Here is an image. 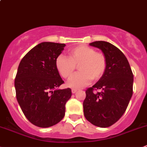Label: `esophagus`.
<instances>
[{"label":"esophagus","mask_w":147,"mask_h":147,"mask_svg":"<svg viewBox=\"0 0 147 147\" xmlns=\"http://www.w3.org/2000/svg\"><path fill=\"white\" fill-rule=\"evenodd\" d=\"M71 92H72V93H76V92H77V90H76V89H72V90H71Z\"/></svg>","instance_id":"esophagus-1"}]
</instances>
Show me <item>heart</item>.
<instances>
[{
	"mask_svg": "<svg viewBox=\"0 0 147 147\" xmlns=\"http://www.w3.org/2000/svg\"><path fill=\"white\" fill-rule=\"evenodd\" d=\"M69 57L60 55L55 60V65L59 74L68 79L79 65L80 72L70 78L67 86L74 89L84 87L91 80L101 79L107 69V60L103 54L97 52L87 45H79L68 51Z\"/></svg>",
	"mask_w": 147,
	"mask_h": 147,
	"instance_id": "heart-1",
	"label": "heart"
}]
</instances>
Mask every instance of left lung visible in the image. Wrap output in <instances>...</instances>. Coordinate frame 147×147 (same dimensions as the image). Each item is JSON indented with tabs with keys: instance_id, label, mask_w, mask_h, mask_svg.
Here are the masks:
<instances>
[{
	"instance_id": "8db88e82",
	"label": "left lung",
	"mask_w": 147,
	"mask_h": 147,
	"mask_svg": "<svg viewBox=\"0 0 147 147\" xmlns=\"http://www.w3.org/2000/svg\"><path fill=\"white\" fill-rule=\"evenodd\" d=\"M90 45L103 52L107 69L96 84L86 90L84 114L94 125L108 127L117 122L126 111L133 95V74L127 58L117 47L103 41ZM98 89L100 92H94Z\"/></svg>"
}]
</instances>
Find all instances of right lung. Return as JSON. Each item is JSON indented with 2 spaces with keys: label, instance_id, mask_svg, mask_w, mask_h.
<instances>
[{
  "label": "right lung",
  "instance_id": "obj_1",
  "mask_svg": "<svg viewBox=\"0 0 147 147\" xmlns=\"http://www.w3.org/2000/svg\"><path fill=\"white\" fill-rule=\"evenodd\" d=\"M65 44L42 42L22 59L14 80L16 97L27 119L40 127L53 126L63 119L70 88L59 90L64 83L55 65Z\"/></svg>",
  "mask_w": 147,
  "mask_h": 147
}]
</instances>
